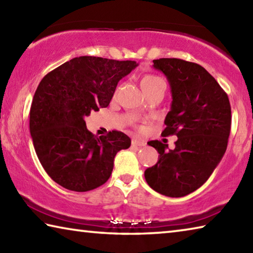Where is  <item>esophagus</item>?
Segmentation results:
<instances>
[{"label": "esophagus", "mask_w": 253, "mask_h": 253, "mask_svg": "<svg viewBox=\"0 0 253 253\" xmlns=\"http://www.w3.org/2000/svg\"><path fill=\"white\" fill-rule=\"evenodd\" d=\"M131 144H132V146H139V147H143L146 145V143H145L144 140H139V139H132Z\"/></svg>", "instance_id": "obj_1"}]
</instances>
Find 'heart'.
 <instances>
[{
	"label": "heart",
	"instance_id": "b5f03b06",
	"mask_svg": "<svg viewBox=\"0 0 253 253\" xmlns=\"http://www.w3.org/2000/svg\"><path fill=\"white\" fill-rule=\"evenodd\" d=\"M163 83H164V80L160 78V77L148 75L144 77L142 81H140V84H142V88L144 89V91H147L149 89L156 87L157 84H163Z\"/></svg>",
	"mask_w": 253,
	"mask_h": 253
}]
</instances>
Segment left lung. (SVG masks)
I'll return each instance as SVG.
<instances>
[{
  "instance_id": "8db88e82",
  "label": "left lung",
  "mask_w": 253,
  "mask_h": 253,
  "mask_svg": "<svg viewBox=\"0 0 253 253\" xmlns=\"http://www.w3.org/2000/svg\"><path fill=\"white\" fill-rule=\"evenodd\" d=\"M153 62L168 78L173 99L162 135H176L177 140L174 149L158 140L147 143L160 156L145 170V179L158 193L182 198L202 186L223 157L231 106L228 95L202 66L176 58Z\"/></svg>"
}]
</instances>
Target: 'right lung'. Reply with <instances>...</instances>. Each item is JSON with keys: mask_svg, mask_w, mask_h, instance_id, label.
I'll return each mask as SVG.
<instances>
[{"mask_svg": "<svg viewBox=\"0 0 253 253\" xmlns=\"http://www.w3.org/2000/svg\"><path fill=\"white\" fill-rule=\"evenodd\" d=\"M137 66L130 60L84 55L40 81L30 109V132L42 168L59 185L87 192L108 181L115 156L131 140L117 130L97 137L84 117L108 106L119 80Z\"/></svg>", "mask_w": 253, "mask_h": 253, "instance_id": "add662e5", "label": "right lung"}]
</instances>
